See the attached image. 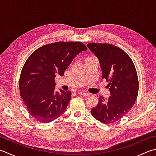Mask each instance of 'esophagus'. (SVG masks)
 Returning <instances> with one entry per match:
<instances>
[{"label":"esophagus","mask_w":156,"mask_h":156,"mask_svg":"<svg viewBox=\"0 0 156 156\" xmlns=\"http://www.w3.org/2000/svg\"><path fill=\"white\" fill-rule=\"evenodd\" d=\"M78 94L81 95V96H87L90 95V94L86 92H84V91H79Z\"/></svg>","instance_id":"obj_1"}]
</instances>
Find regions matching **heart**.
<instances>
[{
  "label": "heart",
  "mask_w": 156,
  "mask_h": 156,
  "mask_svg": "<svg viewBox=\"0 0 156 156\" xmlns=\"http://www.w3.org/2000/svg\"><path fill=\"white\" fill-rule=\"evenodd\" d=\"M89 58H86V59H89Z\"/></svg>",
  "instance_id": "1"
}]
</instances>
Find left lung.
I'll list each match as a JSON object with an SVG mask.
<instances>
[{
  "instance_id": "left-lung-1",
  "label": "left lung",
  "mask_w": 156,
  "mask_h": 156,
  "mask_svg": "<svg viewBox=\"0 0 156 156\" xmlns=\"http://www.w3.org/2000/svg\"><path fill=\"white\" fill-rule=\"evenodd\" d=\"M87 48L98 58L102 79L109 81L111 96L101 97L91 110L92 115L102 124L119 120L130 111L139 93V79L130 57L118 47L108 43H87Z\"/></svg>"
}]
</instances>
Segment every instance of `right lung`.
Segmentation results:
<instances>
[{"label": "right lung", "mask_w": 156, "mask_h": 156, "mask_svg": "<svg viewBox=\"0 0 156 156\" xmlns=\"http://www.w3.org/2000/svg\"><path fill=\"white\" fill-rule=\"evenodd\" d=\"M86 50L83 43L59 41L41 47L28 57L20 74L19 87L21 98L34 119L47 124L65 111L71 92H56L55 77L63 76L73 58Z\"/></svg>", "instance_id": "add662e5"}]
</instances>
